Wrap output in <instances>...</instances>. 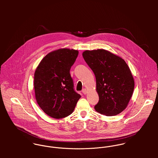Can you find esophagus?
<instances>
[{
    "label": "esophagus",
    "mask_w": 158,
    "mask_h": 158,
    "mask_svg": "<svg viewBox=\"0 0 158 158\" xmlns=\"http://www.w3.org/2000/svg\"><path fill=\"white\" fill-rule=\"evenodd\" d=\"M82 92H83L84 94H86L88 93V90H87L86 89L84 88V89H83V90H82Z\"/></svg>",
    "instance_id": "esophagus-1"
}]
</instances>
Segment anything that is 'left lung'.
Segmentation results:
<instances>
[{
  "label": "left lung",
  "instance_id": "obj_1",
  "mask_svg": "<svg viewBox=\"0 0 158 158\" xmlns=\"http://www.w3.org/2000/svg\"><path fill=\"white\" fill-rule=\"evenodd\" d=\"M83 56L93 71L99 101L95 111L106 116L122 113L131 99L135 81L131 72L122 58L104 49L86 50Z\"/></svg>",
  "mask_w": 158,
  "mask_h": 158
}]
</instances>
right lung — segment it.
I'll list each match as a JSON object with an SVG mask.
<instances>
[{"label": "right lung", "mask_w": 158, "mask_h": 158, "mask_svg": "<svg viewBox=\"0 0 158 158\" xmlns=\"http://www.w3.org/2000/svg\"><path fill=\"white\" fill-rule=\"evenodd\" d=\"M78 55L73 49L61 48L48 53L34 75L35 97L48 115L66 117L73 111L81 95L73 89L70 70Z\"/></svg>", "instance_id": "right-lung-1"}]
</instances>
